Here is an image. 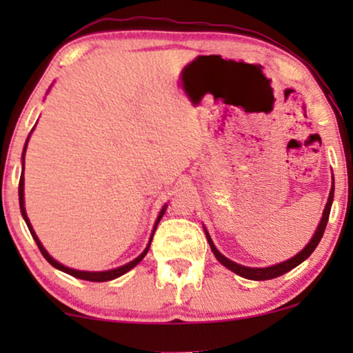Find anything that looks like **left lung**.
<instances>
[{
  "label": "left lung",
  "mask_w": 353,
  "mask_h": 353,
  "mask_svg": "<svg viewBox=\"0 0 353 353\" xmlns=\"http://www.w3.org/2000/svg\"><path fill=\"white\" fill-rule=\"evenodd\" d=\"M332 197H334V185L331 186V192H330V197H327V204L325 207V212H323V219L320 221V225H318L316 228V233L315 236H313L310 243H308L305 248H303V250H301L296 257L289 259L286 260V262L283 263H278V265H273V267H267V268H249V267H243V265H238L234 262H231V260H228L225 257V255H221L219 250H216V248L214 245V243H212L210 236L209 233L205 231L207 234V241H209L210 244V249L212 252H214V255L216 257V260L221 265H225L226 268L231 270V272L239 274V276L243 278H248V279H254V281H265V279H273V278H278L281 276V274L291 272L292 268H296L297 265H301L303 260H305L307 257H310L313 250L316 249L318 243H320L321 238H323V233H325V228L327 225V219H330V212H331V204H332Z\"/></svg>",
  "instance_id": "obj_1"
}]
</instances>
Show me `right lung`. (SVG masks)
Returning <instances> with one entry per match:
<instances>
[{"label": "right lung", "mask_w": 353, "mask_h": 353, "mask_svg": "<svg viewBox=\"0 0 353 353\" xmlns=\"http://www.w3.org/2000/svg\"><path fill=\"white\" fill-rule=\"evenodd\" d=\"M27 141H28V139H27ZM26 149H27V143H26V146H23V152H22V165H23V161H26ZM19 204H21V212H22L23 220H26V223H27V226H28V230H30V233H32V236H33V239H35V243H37V245H38V249H40V252L43 254V257H45V259L48 260V262H50L54 268L61 270V272H64V273H67V274H70V276H75V278H79V279H85V281L103 283V281H110V279H115V278L122 276L123 273L130 272V270H132L133 267H137V265H138L139 262H141V260L144 259V255L148 254L149 245H151V241H149L148 248L144 249V252H143L141 255H139V257L134 259L133 262H130V263H127V265H123V267H119V268L109 270V272H79V270L67 268V267H64V265H61L59 262H56V260L52 259L51 255L46 252L45 248H43L40 241H38L37 234H35V231H33V228H32L30 220H28V216H27V214H26V207H23V173L21 175V181H19ZM163 214H165V207H163V209L161 210V214H159V219H157V221H156V225H154V231H156L159 220L162 219V215H163ZM154 231H152V234H154ZM151 239H152V236H151Z\"/></svg>", "instance_id": "add662e5"}]
</instances>
